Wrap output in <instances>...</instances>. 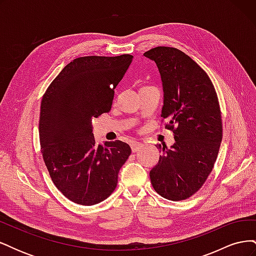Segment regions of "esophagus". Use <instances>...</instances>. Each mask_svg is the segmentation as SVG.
I'll return each instance as SVG.
<instances>
[{"instance_id":"esophagus-1","label":"esophagus","mask_w":256,"mask_h":256,"mask_svg":"<svg viewBox=\"0 0 256 256\" xmlns=\"http://www.w3.org/2000/svg\"><path fill=\"white\" fill-rule=\"evenodd\" d=\"M143 147V144L142 143H138V142H132L131 143V150H132L134 152H136L140 150Z\"/></svg>"}]
</instances>
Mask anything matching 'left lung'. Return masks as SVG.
<instances>
[{"label":"left lung","mask_w":256,"mask_h":256,"mask_svg":"<svg viewBox=\"0 0 256 256\" xmlns=\"http://www.w3.org/2000/svg\"><path fill=\"white\" fill-rule=\"evenodd\" d=\"M156 63L164 88L161 118L175 143L162 152L150 172L154 189L164 198L182 200L202 187L212 171L222 141V120L208 74L182 51L157 47L144 53Z\"/></svg>","instance_id":"1"}]
</instances>
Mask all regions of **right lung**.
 I'll list each match as a JSON object with an SVG mask.
<instances>
[{"instance_id": "obj_1", "label": "right lung", "mask_w": 256, "mask_h": 256, "mask_svg": "<svg viewBox=\"0 0 256 256\" xmlns=\"http://www.w3.org/2000/svg\"><path fill=\"white\" fill-rule=\"evenodd\" d=\"M134 56H83L67 64L40 104L44 161L56 188L74 203L90 206L109 198L131 154L120 140L97 145L92 120L109 112L114 88Z\"/></svg>"}]
</instances>
